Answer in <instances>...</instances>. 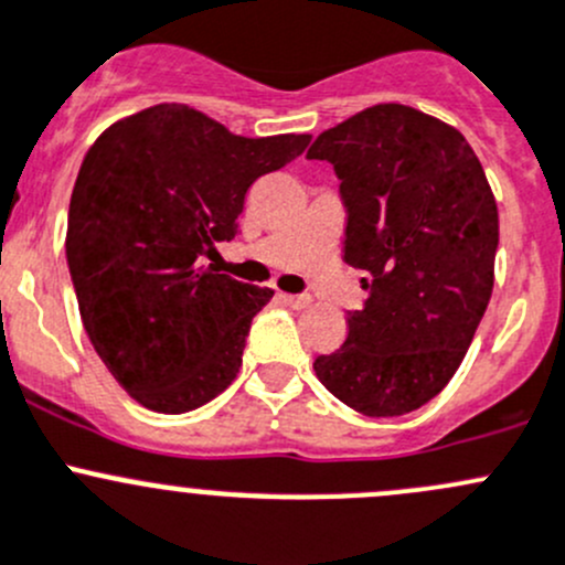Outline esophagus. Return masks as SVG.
<instances>
[{
	"mask_svg": "<svg viewBox=\"0 0 565 565\" xmlns=\"http://www.w3.org/2000/svg\"><path fill=\"white\" fill-rule=\"evenodd\" d=\"M278 298H281L287 306H292V309H306V306L311 303L309 295H287V292H281V295H278Z\"/></svg>",
	"mask_w": 565,
	"mask_h": 565,
	"instance_id": "34e87169",
	"label": "esophagus"
}]
</instances>
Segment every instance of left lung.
<instances>
[{
	"label": "left lung",
	"mask_w": 565,
	"mask_h": 565,
	"mask_svg": "<svg viewBox=\"0 0 565 565\" xmlns=\"http://www.w3.org/2000/svg\"><path fill=\"white\" fill-rule=\"evenodd\" d=\"M347 207L344 262L366 273L347 341L319 383L372 418L418 409L459 369L494 287L498 204L465 136L402 104L363 108L317 136Z\"/></svg>",
	"instance_id": "left-lung-1"
}]
</instances>
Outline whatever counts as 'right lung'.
<instances>
[{"instance_id":"add662e5","label":"right lung","mask_w":565,"mask_h":565,"mask_svg":"<svg viewBox=\"0 0 565 565\" xmlns=\"http://www.w3.org/2000/svg\"><path fill=\"white\" fill-rule=\"evenodd\" d=\"M309 134L235 136L182 104L114 122L78 169L67 267L104 366L147 409L180 415L232 385L273 289L204 265L241 232L246 191Z\"/></svg>"}]
</instances>
